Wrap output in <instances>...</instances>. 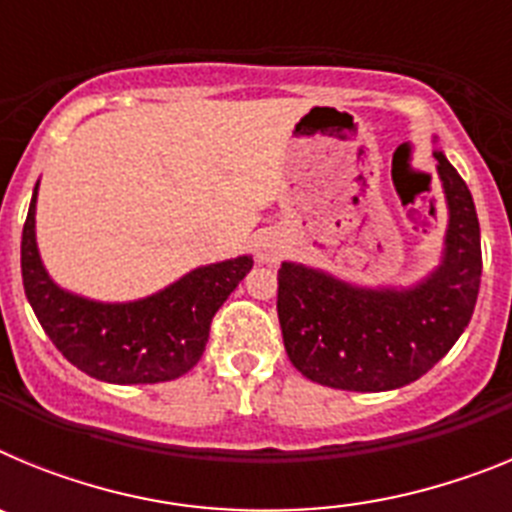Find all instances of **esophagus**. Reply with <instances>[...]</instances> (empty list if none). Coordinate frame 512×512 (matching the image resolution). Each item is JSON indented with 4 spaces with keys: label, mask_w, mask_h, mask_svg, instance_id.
<instances>
[{
    "label": "esophagus",
    "mask_w": 512,
    "mask_h": 512,
    "mask_svg": "<svg viewBox=\"0 0 512 512\" xmlns=\"http://www.w3.org/2000/svg\"><path fill=\"white\" fill-rule=\"evenodd\" d=\"M284 253V243L279 241V238H261L259 241V248H256V259L261 261V264H277L279 259H282Z\"/></svg>",
    "instance_id": "1"
}]
</instances>
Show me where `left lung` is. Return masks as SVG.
Returning <instances> with one entry per match:
<instances>
[{
	"mask_svg": "<svg viewBox=\"0 0 512 512\" xmlns=\"http://www.w3.org/2000/svg\"><path fill=\"white\" fill-rule=\"evenodd\" d=\"M446 200L441 261L408 287H364L284 261L277 312L297 372L348 392H387L423 377L472 320L482 277L474 200L441 148L433 151Z\"/></svg>",
	"mask_w": 512,
	"mask_h": 512,
	"instance_id": "left-lung-1",
	"label": "left lung"
}]
</instances>
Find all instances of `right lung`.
<instances>
[{
	"label": "right lung",
	"instance_id": "obj_1",
	"mask_svg": "<svg viewBox=\"0 0 512 512\" xmlns=\"http://www.w3.org/2000/svg\"><path fill=\"white\" fill-rule=\"evenodd\" d=\"M38 184L22 228V284L58 351L76 369L110 384H156L187 374L205 351L215 312L251 271V256L197 266L140 300H89L53 282L40 259Z\"/></svg>",
	"mask_w": 512,
	"mask_h": 512
}]
</instances>
